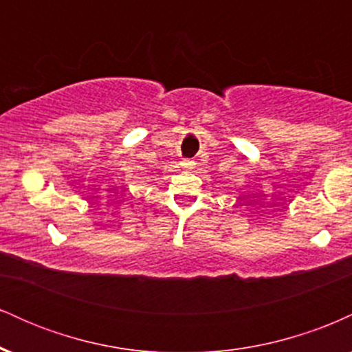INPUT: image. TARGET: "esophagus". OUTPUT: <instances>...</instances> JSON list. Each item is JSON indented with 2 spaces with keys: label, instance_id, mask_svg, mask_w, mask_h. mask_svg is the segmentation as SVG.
I'll list each match as a JSON object with an SVG mask.
<instances>
[{
  "label": "esophagus",
  "instance_id": "esophagus-1",
  "mask_svg": "<svg viewBox=\"0 0 352 352\" xmlns=\"http://www.w3.org/2000/svg\"><path fill=\"white\" fill-rule=\"evenodd\" d=\"M182 167H184V170H192V168L195 167V160L184 159V160H182Z\"/></svg>",
  "mask_w": 352,
  "mask_h": 352
}]
</instances>
